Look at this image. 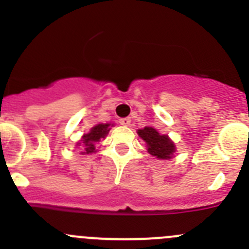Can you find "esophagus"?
I'll return each mask as SVG.
<instances>
[{"mask_svg":"<svg viewBox=\"0 0 249 249\" xmlns=\"http://www.w3.org/2000/svg\"><path fill=\"white\" fill-rule=\"evenodd\" d=\"M119 123L123 125V126H129L131 120H130V118H122V119L119 120Z\"/></svg>","mask_w":249,"mask_h":249,"instance_id":"34e87169","label":"esophagus"}]
</instances>
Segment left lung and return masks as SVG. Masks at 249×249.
I'll return each mask as SVG.
<instances>
[{
	"mask_svg": "<svg viewBox=\"0 0 249 249\" xmlns=\"http://www.w3.org/2000/svg\"><path fill=\"white\" fill-rule=\"evenodd\" d=\"M139 136L147 143V150L150 155L160 160L171 159L176 152L175 143L167 135H160L157 129L145 126L137 131Z\"/></svg>",
	"mask_w": 249,
	"mask_h": 249,
	"instance_id": "left-lung-1",
	"label": "left lung"
}]
</instances>
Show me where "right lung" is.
<instances>
[{"label":"right lung","mask_w":249,"mask_h":249,"mask_svg":"<svg viewBox=\"0 0 249 249\" xmlns=\"http://www.w3.org/2000/svg\"><path fill=\"white\" fill-rule=\"evenodd\" d=\"M109 126L110 124L108 123L107 124H97L94 127H91V130L88 134L83 135L80 142L77 143L78 147H82V149L84 150V152H82V154H92V153L96 152L95 144L107 136L110 130Z\"/></svg>","instance_id":"add662e5"}]
</instances>
